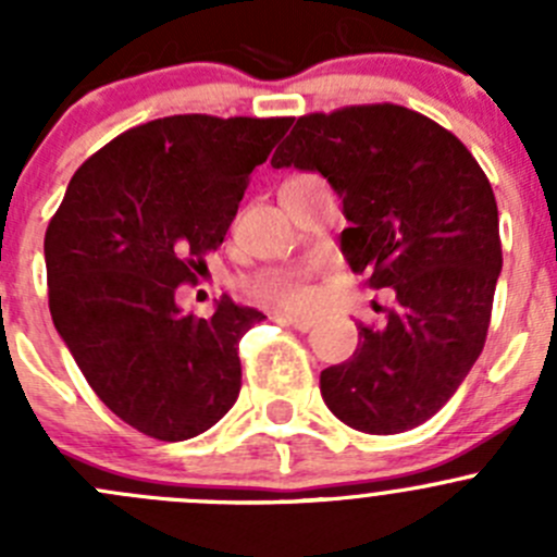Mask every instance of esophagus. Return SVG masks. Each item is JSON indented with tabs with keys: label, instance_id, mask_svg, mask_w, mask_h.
<instances>
[{
	"label": "esophagus",
	"instance_id": "esophagus-1",
	"mask_svg": "<svg viewBox=\"0 0 557 557\" xmlns=\"http://www.w3.org/2000/svg\"><path fill=\"white\" fill-rule=\"evenodd\" d=\"M280 320L288 325H294L296 331H312L314 329V320L312 318H301V314H280Z\"/></svg>",
	"mask_w": 557,
	"mask_h": 557
}]
</instances>
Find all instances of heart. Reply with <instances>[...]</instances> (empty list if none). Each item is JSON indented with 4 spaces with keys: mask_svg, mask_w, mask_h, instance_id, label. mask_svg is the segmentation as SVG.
Masks as SVG:
<instances>
[{
    "mask_svg": "<svg viewBox=\"0 0 557 557\" xmlns=\"http://www.w3.org/2000/svg\"><path fill=\"white\" fill-rule=\"evenodd\" d=\"M247 290L256 299L290 312H307L318 301L312 269H263L247 283Z\"/></svg>",
    "mask_w": 557,
    "mask_h": 557,
    "instance_id": "1",
    "label": "heart"
}]
</instances>
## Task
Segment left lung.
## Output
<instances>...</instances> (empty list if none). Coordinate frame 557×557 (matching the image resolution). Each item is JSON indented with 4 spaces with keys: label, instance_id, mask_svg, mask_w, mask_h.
Here are the masks:
<instances>
[{
    "label": "left lung",
    "instance_id": "8db88e82",
    "mask_svg": "<svg viewBox=\"0 0 557 557\" xmlns=\"http://www.w3.org/2000/svg\"><path fill=\"white\" fill-rule=\"evenodd\" d=\"M272 166L323 174L352 272L396 290L385 325H358L356 352L320 372L323 401L363 434L425 423L485 347L502 272L491 180L453 132L391 102L301 115Z\"/></svg>",
    "mask_w": 557,
    "mask_h": 557
}]
</instances>
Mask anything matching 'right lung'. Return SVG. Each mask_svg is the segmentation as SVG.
<instances>
[{"instance_id":"1","label":"right lung","mask_w":557,"mask_h":557,"mask_svg":"<svg viewBox=\"0 0 557 557\" xmlns=\"http://www.w3.org/2000/svg\"><path fill=\"white\" fill-rule=\"evenodd\" d=\"M288 126L199 112L134 126L83 161L50 218V318L94 393L139 434L190 440L237 401L239 339L263 314L223 296L194 318L174 290L205 272Z\"/></svg>"}]
</instances>
